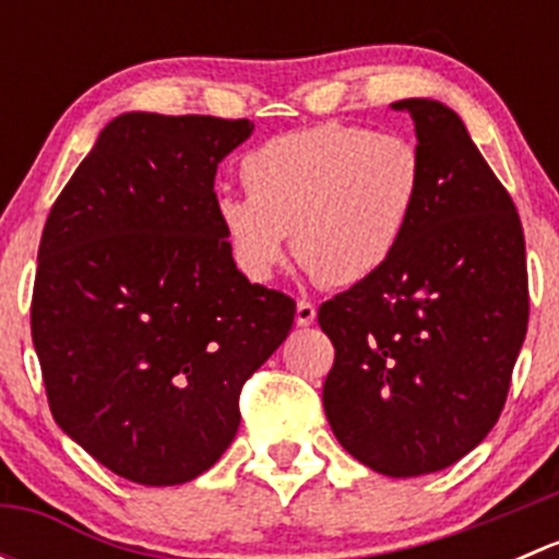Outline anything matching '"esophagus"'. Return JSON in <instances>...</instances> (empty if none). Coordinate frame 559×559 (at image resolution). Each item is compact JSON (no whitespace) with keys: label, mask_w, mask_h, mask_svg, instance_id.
<instances>
[{"label":"esophagus","mask_w":559,"mask_h":559,"mask_svg":"<svg viewBox=\"0 0 559 559\" xmlns=\"http://www.w3.org/2000/svg\"><path fill=\"white\" fill-rule=\"evenodd\" d=\"M295 321H297V326H311L316 321V306H313V302H308V300L297 302Z\"/></svg>","instance_id":"esophagus-1"}]
</instances>
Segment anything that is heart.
I'll use <instances>...</instances> for the list:
<instances>
[{"instance_id": "1", "label": "heart", "mask_w": 559, "mask_h": 559, "mask_svg": "<svg viewBox=\"0 0 559 559\" xmlns=\"http://www.w3.org/2000/svg\"><path fill=\"white\" fill-rule=\"evenodd\" d=\"M243 194L216 197V222L248 281L273 278L292 233L295 257L330 286L373 278L419 205L414 143L352 123H319L246 154Z\"/></svg>"}]
</instances>
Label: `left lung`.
Here are the masks:
<instances>
[{
    "instance_id": "1",
    "label": "left lung",
    "mask_w": 559,
    "mask_h": 559,
    "mask_svg": "<svg viewBox=\"0 0 559 559\" xmlns=\"http://www.w3.org/2000/svg\"><path fill=\"white\" fill-rule=\"evenodd\" d=\"M392 107L414 118L425 183L392 259L319 308L335 346L321 400L354 460L408 478L492 430L530 300L520 213L462 118L425 97Z\"/></svg>"
}]
</instances>
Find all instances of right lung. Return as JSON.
<instances>
[{
    "label": "right lung",
    "instance_id": "right-lung-1",
    "mask_svg": "<svg viewBox=\"0 0 559 559\" xmlns=\"http://www.w3.org/2000/svg\"><path fill=\"white\" fill-rule=\"evenodd\" d=\"M248 118L123 112L50 207L32 341L56 425L121 478L173 487L240 427V386L286 341L292 297L251 284L216 222Z\"/></svg>",
    "mask_w": 559,
    "mask_h": 559
}]
</instances>
